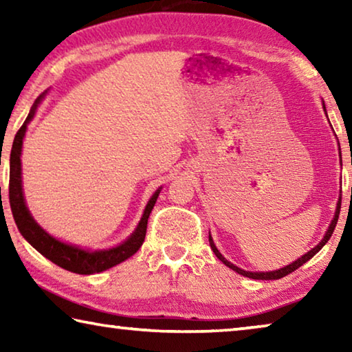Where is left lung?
<instances>
[{
    "label": "left lung",
    "mask_w": 352,
    "mask_h": 352,
    "mask_svg": "<svg viewBox=\"0 0 352 352\" xmlns=\"http://www.w3.org/2000/svg\"><path fill=\"white\" fill-rule=\"evenodd\" d=\"M323 105H324V104H323ZM324 111H326V107H324ZM340 206H342V194H340V199H338V204H337L336 216H333L332 222H331V225H329V228H327L324 237H323V239H321V242L318 243V245H315V247L311 250V252H307L306 254H302L301 258H298L295 262H292V264L285 265V267H283V269L275 270V272H245V270L239 269V267H236L234 264H231L230 261H226V259L223 258V256L220 254L217 247L214 245V241H212L211 234H210V245H211V248H212L214 254H216L217 258H219L220 261H222L226 267H230L231 270L237 272V273H239V275H242V276H247V278H252V279H279V278H283V276H285V275H289V273H292V272H295L296 269H300V267H301L302 264H306V262H307L309 259L314 258V256L317 254V253L320 252V250L324 247V243L331 239L333 230H336V225H337V220H338V214H340Z\"/></svg>",
    "instance_id": "1"
}]
</instances>
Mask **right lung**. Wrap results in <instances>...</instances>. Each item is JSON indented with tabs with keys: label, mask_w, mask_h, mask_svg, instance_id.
<instances>
[{
	"label": "right lung",
	"mask_w": 352,
	"mask_h": 352,
	"mask_svg": "<svg viewBox=\"0 0 352 352\" xmlns=\"http://www.w3.org/2000/svg\"><path fill=\"white\" fill-rule=\"evenodd\" d=\"M43 96L45 93L35 100V104L31 109V111H29L25 124H23L19 132H16L14 144H12L9 201H10L12 214H14V220L16 226H19L21 236L25 237V239L31 243L38 253L43 254L46 259L54 262L56 265L62 267V269L73 273H79V275H93V273H99L107 269H111V267L121 264L122 261H126L130 258V256H133L142 245V242H144V237H146L147 220L153 210L155 201L158 199L160 189L152 195L151 200H148L144 214H142L136 230L130 234L127 241H124L121 243V245L113 247L109 250H94V252H91V250H85V248L60 242L58 239H56V237L47 234L46 231L41 228L37 222H35L26 206L25 195H23V186H21V160H20L23 138H25L28 124L32 121L35 110H37L40 100Z\"/></svg>",
	"instance_id": "obj_1"
}]
</instances>
